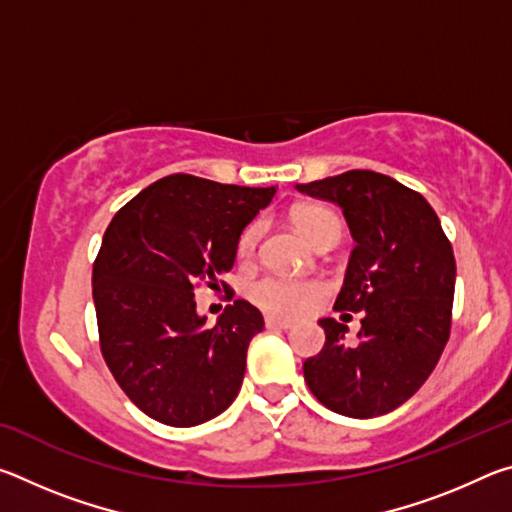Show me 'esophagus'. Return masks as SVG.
Returning <instances> with one entry per match:
<instances>
[{
  "instance_id": "esophagus-1",
  "label": "esophagus",
  "mask_w": 512,
  "mask_h": 512,
  "mask_svg": "<svg viewBox=\"0 0 512 512\" xmlns=\"http://www.w3.org/2000/svg\"><path fill=\"white\" fill-rule=\"evenodd\" d=\"M266 327H268V329H289L291 323H289V320H280V318L268 316V318H266Z\"/></svg>"
}]
</instances>
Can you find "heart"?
I'll return each mask as SVG.
<instances>
[{
  "instance_id": "obj_1",
  "label": "heart",
  "mask_w": 512,
  "mask_h": 512,
  "mask_svg": "<svg viewBox=\"0 0 512 512\" xmlns=\"http://www.w3.org/2000/svg\"><path fill=\"white\" fill-rule=\"evenodd\" d=\"M293 221L305 232L311 244H318L320 239L341 232L339 216L323 205H302L293 212ZM259 237H262V221H253L239 237V257L250 259L255 255ZM325 287L316 280H300L289 275H266L262 280L253 282L250 298L255 305L262 307L266 314L277 318H296L305 314L316 302L323 298Z\"/></svg>"
}]
</instances>
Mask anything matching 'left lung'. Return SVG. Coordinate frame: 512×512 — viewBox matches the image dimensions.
<instances>
[{
  "mask_svg": "<svg viewBox=\"0 0 512 512\" xmlns=\"http://www.w3.org/2000/svg\"><path fill=\"white\" fill-rule=\"evenodd\" d=\"M296 187L343 210L354 250L334 309L363 314L354 343L343 323L320 320L325 345L302 366L309 391L348 418L391 413L418 393L447 345L452 244L424 196L384 173L352 169Z\"/></svg>",
  "mask_w": 512,
  "mask_h": 512,
  "instance_id": "left-lung-1",
  "label": "left lung"
}]
</instances>
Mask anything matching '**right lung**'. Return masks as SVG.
<instances>
[{"mask_svg":"<svg viewBox=\"0 0 512 512\" xmlns=\"http://www.w3.org/2000/svg\"><path fill=\"white\" fill-rule=\"evenodd\" d=\"M273 196L275 187L173 173L110 221L92 268L99 345L121 391L149 418L196 427L235 402L248 343L264 318L248 300H235L205 327L194 291H230L219 277L235 264L241 232Z\"/></svg>","mask_w":512,"mask_h":512,"instance_id":"add662e5","label":"right lung"}]
</instances>
